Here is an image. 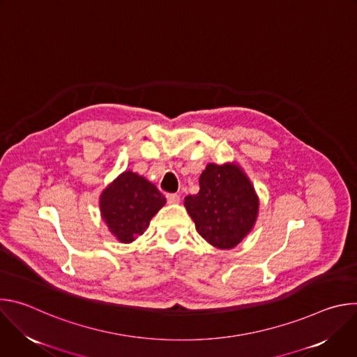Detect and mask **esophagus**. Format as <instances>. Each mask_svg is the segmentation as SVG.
I'll return each instance as SVG.
<instances>
[{"label": "esophagus", "mask_w": 357, "mask_h": 357, "mask_svg": "<svg viewBox=\"0 0 357 357\" xmlns=\"http://www.w3.org/2000/svg\"><path fill=\"white\" fill-rule=\"evenodd\" d=\"M167 200H168V203H179L181 196L178 193H168Z\"/></svg>", "instance_id": "esophagus-1"}]
</instances>
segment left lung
<instances>
[{
    "label": "left lung",
    "mask_w": 357,
    "mask_h": 357,
    "mask_svg": "<svg viewBox=\"0 0 357 357\" xmlns=\"http://www.w3.org/2000/svg\"><path fill=\"white\" fill-rule=\"evenodd\" d=\"M200 190L185 197L196 231L219 248H231L251 230L259 199L237 165L209 164L199 179Z\"/></svg>",
    "instance_id": "obj_1"
}]
</instances>
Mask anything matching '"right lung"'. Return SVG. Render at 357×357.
Here are the masks:
<instances>
[{
    "instance_id": "1",
    "label": "right lung",
    "mask_w": 357,
    "mask_h": 357,
    "mask_svg": "<svg viewBox=\"0 0 357 357\" xmlns=\"http://www.w3.org/2000/svg\"><path fill=\"white\" fill-rule=\"evenodd\" d=\"M165 205V196L145 178L124 172L100 197V209L110 231L123 243L141 236Z\"/></svg>"
}]
</instances>
